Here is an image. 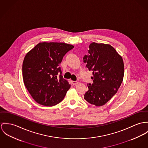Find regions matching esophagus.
<instances>
[{
  "instance_id": "34e87169",
  "label": "esophagus",
  "mask_w": 148,
  "mask_h": 148,
  "mask_svg": "<svg viewBox=\"0 0 148 148\" xmlns=\"http://www.w3.org/2000/svg\"><path fill=\"white\" fill-rule=\"evenodd\" d=\"M72 83L73 85H76L78 83V82L77 81H72Z\"/></svg>"
}]
</instances>
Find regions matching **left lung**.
I'll list each match as a JSON object with an SVG mask.
<instances>
[{
    "label": "left lung",
    "instance_id": "8db88e82",
    "mask_svg": "<svg viewBox=\"0 0 148 148\" xmlns=\"http://www.w3.org/2000/svg\"><path fill=\"white\" fill-rule=\"evenodd\" d=\"M88 54L83 57L93 83L88 84L84 99L91 104L101 106L116 93L124 76V63L122 56L108 44L93 42Z\"/></svg>",
    "mask_w": 148,
    "mask_h": 148
}]
</instances>
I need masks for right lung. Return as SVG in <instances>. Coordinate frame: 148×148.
Returning a JSON list of instances; mask_svg holds the SVG:
<instances>
[{
    "instance_id": "right-lung-1",
    "label": "right lung",
    "mask_w": 148,
    "mask_h": 148,
    "mask_svg": "<svg viewBox=\"0 0 148 148\" xmlns=\"http://www.w3.org/2000/svg\"><path fill=\"white\" fill-rule=\"evenodd\" d=\"M73 48L65 43L45 42L26 53L23 61V80L36 102L52 106L64 99L70 85L62 78L59 65ZM58 73H60L59 77Z\"/></svg>"
}]
</instances>
